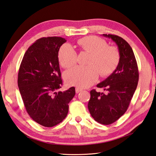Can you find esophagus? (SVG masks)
I'll return each instance as SVG.
<instances>
[{
	"label": "esophagus",
	"instance_id": "1",
	"mask_svg": "<svg viewBox=\"0 0 156 156\" xmlns=\"http://www.w3.org/2000/svg\"><path fill=\"white\" fill-rule=\"evenodd\" d=\"M82 90V89H81L80 88H78V87L76 88V93H79V92H80Z\"/></svg>",
	"mask_w": 156,
	"mask_h": 156
}]
</instances>
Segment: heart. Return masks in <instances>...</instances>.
<instances>
[{
    "mask_svg": "<svg viewBox=\"0 0 156 156\" xmlns=\"http://www.w3.org/2000/svg\"><path fill=\"white\" fill-rule=\"evenodd\" d=\"M82 51L90 53L88 66H76L64 73V79L68 85L87 88L93 84L101 74L102 77L112 74L120 61L119 49L107 45L105 39L97 36H87L78 41ZM58 59L63 68H68L77 62V53L69 44H63L58 51Z\"/></svg>",
    "mask_w": 156,
    "mask_h": 156,
    "instance_id": "heart-1",
    "label": "heart"
}]
</instances>
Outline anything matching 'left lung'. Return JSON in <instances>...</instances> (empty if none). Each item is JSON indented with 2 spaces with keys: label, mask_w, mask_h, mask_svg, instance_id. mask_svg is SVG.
<instances>
[{
  "label": "left lung",
  "mask_w": 156,
  "mask_h": 156,
  "mask_svg": "<svg viewBox=\"0 0 156 156\" xmlns=\"http://www.w3.org/2000/svg\"><path fill=\"white\" fill-rule=\"evenodd\" d=\"M103 36L111 38L117 45L120 61L114 72L97 84L107 93L92 90L88 108L96 121L107 125L117 121L127 111L137 88L139 71L133 49L125 39L112 34Z\"/></svg>",
  "instance_id": "8db88e82"
}]
</instances>
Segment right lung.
<instances>
[{
    "instance_id": "obj_1",
    "label": "right lung",
    "mask_w": 156,
    "mask_h": 156,
    "mask_svg": "<svg viewBox=\"0 0 156 156\" xmlns=\"http://www.w3.org/2000/svg\"><path fill=\"white\" fill-rule=\"evenodd\" d=\"M66 41L60 37L37 39L23 56L18 73V87L27 113L46 127L57 125L66 117L75 88L62 92L58 51Z\"/></svg>"
}]
</instances>
